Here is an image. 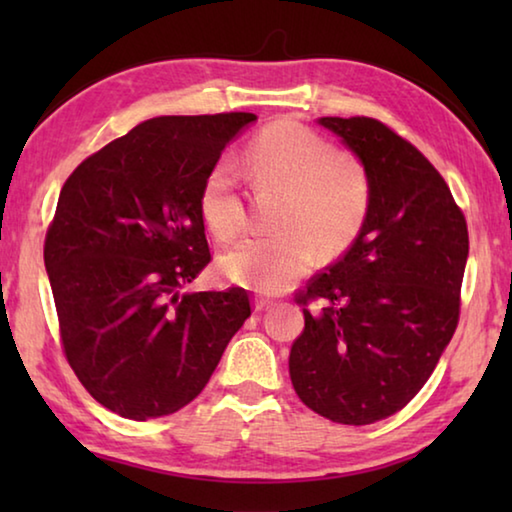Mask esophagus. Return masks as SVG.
<instances>
[{"label": "esophagus", "mask_w": 512, "mask_h": 512, "mask_svg": "<svg viewBox=\"0 0 512 512\" xmlns=\"http://www.w3.org/2000/svg\"><path fill=\"white\" fill-rule=\"evenodd\" d=\"M268 307H273V300L262 298V296L255 298V311H266Z\"/></svg>", "instance_id": "1"}]
</instances>
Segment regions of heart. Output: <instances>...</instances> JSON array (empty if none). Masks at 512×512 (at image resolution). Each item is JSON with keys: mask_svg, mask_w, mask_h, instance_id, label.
Here are the masks:
<instances>
[{"mask_svg": "<svg viewBox=\"0 0 512 512\" xmlns=\"http://www.w3.org/2000/svg\"><path fill=\"white\" fill-rule=\"evenodd\" d=\"M246 167L257 187L282 189L266 237H250L219 259L232 282L262 293H282L320 255L348 248L366 223L370 178L357 155L332 149L307 126L280 119L262 128L246 149ZM201 212L219 239L237 237L246 225L237 167L223 158L207 171Z\"/></svg>", "mask_w": 512, "mask_h": 512, "instance_id": "obj_1", "label": "heart"}]
</instances>
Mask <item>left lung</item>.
Instances as JSON below:
<instances>
[{
  "label": "left lung",
  "mask_w": 512,
  "mask_h": 512,
  "mask_svg": "<svg viewBox=\"0 0 512 512\" xmlns=\"http://www.w3.org/2000/svg\"><path fill=\"white\" fill-rule=\"evenodd\" d=\"M370 178V210L339 262L311 277L296 302L305 329L289 375L302 402L341 424L402 411L427 384L461 314L467 223L436 167L372 117H320Z\"/></svg>",
  "instance_id": "8db88e82"
}]
</instances>
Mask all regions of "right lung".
Segmentation results:
<instances>
[{
	"label": "right lung",
	"instance_id": "obj_1",
	"mask_svg": "<svg viewBox=\"0 0 512 512\" xmlns=\"http://www.w3.org/2000/svg\"><path fill=\"white\" fill-rule=\"evenodd\" d=\"M257 117H155L85 158L45 237L60 341L94 400L128 420L176 413L203 391L250 316L246 289L180 293L210 264L207 171Z\"/></svg>",
	"mask_w": 512,
	"mask_h": 512
}]
</instances>
